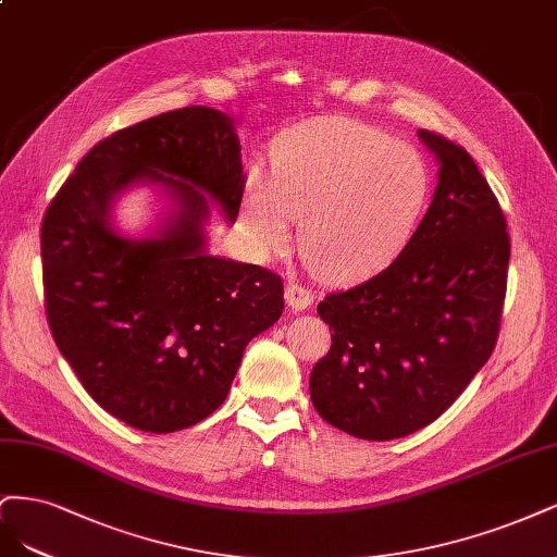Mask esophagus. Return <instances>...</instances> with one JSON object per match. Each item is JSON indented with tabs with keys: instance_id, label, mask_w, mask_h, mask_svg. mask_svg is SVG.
I'll return each mask as SVG.
<instances>
[{
	"instance_id": "esophagus-1",
	"label": "esophagus",
	"mask_w": 557,
	"mask_h": 557,
	"mask_svg": "<svg viewBox=\"0 0 557 557\" xmlns=\"http://www.w3.org/2000/svg\"><path fill=\"white\" fill-rule=\"evenodd\" d=\"M314 300V294L310 289H305L302 284L298 282H289L286 286V302H289V308L300 312V310H308Z\"/></svg>"
}]
</instances>
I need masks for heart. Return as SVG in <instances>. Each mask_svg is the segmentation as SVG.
I'll list each match as a JSON object with an SVG mask.
<instances>
[{
  "label": "heart",
  "mask_w": 557,
  "mask_h": 557,
  "mask_svg": "<svg viewBox=\"0 0 557 557\" xmlns=\"http://www.w3.org/2000/svg\"><path fill=\"white\" fill-rule=\"evenodd\" d=\"M430 191L423 154L370 124L329 117L302 124L275 148L273 177L252 171L240 224L249 249L273 255L292 240L314 273L354 282L382 271L414 233Z\"/></svg>",
  "instance_id": "1"
}]
</instances>
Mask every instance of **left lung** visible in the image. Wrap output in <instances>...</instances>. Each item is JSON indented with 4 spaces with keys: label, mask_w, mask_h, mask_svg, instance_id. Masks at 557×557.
<instances>
[{
    "label": "left lung",
    "mask_w": 557,
    "mask_h": 557,
    "mask_svg": "<svg viewBox=\"0 0 557 557\" xmlns=\"http://www.w3.org/2000/svg\"><path fill=\"white\" fill-rule=\"evenodd\" d=\"M440 159L425 218L388 268L317 305L333 329L310 374L319 417L361 440L433 423L488 361L507 296L505 212L470 152L435 132Z\"/></svg>",
    "instance_id": "8db88e82"
}]
</instances>
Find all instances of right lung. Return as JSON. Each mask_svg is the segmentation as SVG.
Returning <instances> with one entry per match:
<instances>
[{
	"label": "right lung",
	"instance_id": "1",
	"mask_svg": "<svg viewBox=\"0 0 557 557\" xmlns=\"http://www.w3.org/2000/svg\"><path fill=\"white\" fill-rule=\"evenodd\" d=\"M138 176L182 203L154 242L108 224L112 196ZM245 175L231 120L187 106L99 140L41 222L44 305L55 345L89 396L146 433H173L218 409L249 339L284 310L282 277L203 255L208 196L236 222Z\"/></svg>",
	"mask_w": 557,
	"mask_h": 557
}]
</instances>
